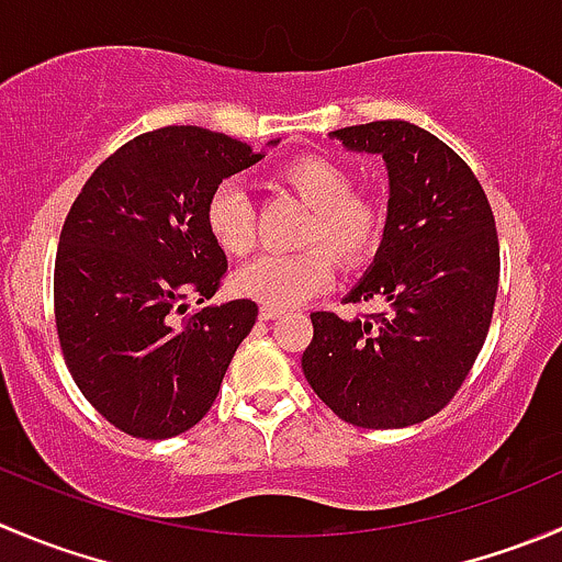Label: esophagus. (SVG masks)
Returning <instances> with one entry per match:
<instances>
[{"label": "esophagus", "mask_w": 562, "mask_h": 562, "mask_svg": "<svg viewBox=\"0 0 562 562\" xmlns=\"http://www.w3.org/2000/svg\"><path fill=\"white\" fill-rule=\"evenodd\" d=\"M285 313L282 307H274V304H260V321H271V318H280V315Z\"/></svg>", "instance_id": "obj_1"}]
</instances>
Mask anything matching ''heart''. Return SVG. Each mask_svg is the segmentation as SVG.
Returning a JSON list of instances; mask_svg holds the SVG:
<instances>
[{
	"label": "heart",
	"instance_id": "1",
	"mask_svg": "<svg viewBox=\"0 0 562 562\" xmlns=\"http://www.w3.org/2000/svg\"><path fill=\"white\" fill-rule=\"evenodd\" d=\"M277 181L310 205L291 255H263L241 266L231 285L238 296L274 307H296L331 285L335 257L340 269H357L379 249L386 231V205L379 194L353 189V176L337 159L318 154L293 156L277 170ZM205 227L227 255L255 247V211L238 181H222L205 200Z\"/></svg>",
	"mask_w": 562,
	"mask_h": 562
}]
</instances>
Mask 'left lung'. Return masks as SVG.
<instances>
[{
	"label": "left lung",
	"instance_id": "left-lung-1",
	"mask_svg": "<svg viewBox=\"0 0 562 562\" xmlns=\"http://www.w3.org/2000/svg\"><path fill=\"white\" fill-rule=\"evenodd\" d=\"M335 136L390 170L384 241L346 299L384 310L310 315L304 379L351 426H414L453 401L486 342L499 285L492 205L470 165L419 125L375 120Z\"/></svg>",
	"mask_w": 562,
	"mask_h": 562
}]
</instances>
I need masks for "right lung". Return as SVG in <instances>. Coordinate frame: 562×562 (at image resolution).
Masks as SVG:
<instances>
[{"instance_id":"right-lung-1","label":"right lung","mask_w":562,"mask_h":562,"mask_svg":"<svg viewBox=\"0 0 562 562\" xmlns=\"http://www.w3.org/2000/svg\"><path fill=\"white\" fill-rule=\"evenodd\" d=\"M260 159L198 125L134 136L87 178L54 260L59 348L81 395L136 439H170L214 406L258 304L220 291L227 258L205 227V200Z\"/></svg>"}]
</instances>
